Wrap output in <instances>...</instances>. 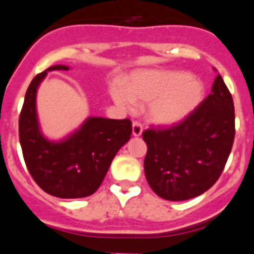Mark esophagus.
I'll list each match as a JSON object with an SVG mask.
<instances>
[{
    "instance_id": "34e87169",
    "label": "esophagus",
    "mask_w": 254,
    "mask_h": 254,
    "mask_svg": "<svg viewBox=\"0 0 254 254\" xmlns=\"http://www.w3.org/2000/svg\"><path fill=\"white\" fill-rule=\"evenodd\" d=\"M142 133V125L138 122H133L132 123V134H133L134 137H138Z\"/></svg>"
}]
</instances>
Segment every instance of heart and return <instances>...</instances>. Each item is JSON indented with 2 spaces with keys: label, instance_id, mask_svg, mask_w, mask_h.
I'll use <instances>...</instances> for the list:
<instances>
[{
  "label": "heart",
  "instance_id": "b5f03b06",
  "mask_svg": "<svg viewBox=\"0 0 254 254\" xmlns=\"http://www.w3.org/2000/svg\"><path fill=\"white\" fill-rule=\"evenodd\" d=\"M205 84L186 71L142 69L129 77L127 89L120 84L111 86V96L123 111L133 103L146 104L147 117L164 127L186 121L205 99Z\"/></svg>",
  "mask_w": 254,
  "mask_h": 254
}]
</instances>
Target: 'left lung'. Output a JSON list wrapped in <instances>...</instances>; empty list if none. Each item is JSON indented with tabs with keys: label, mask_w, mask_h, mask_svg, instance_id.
I'll return each instance as SVG.
<instances>
[{
	"label": "left lung",
	"mask_w": 254,
	"mask_h": 254,
	"mask_svg": "<svg viewBox=\"0 0 254 254\" xmlns=\"http://www.w3.org/2000/svg\"><path fill=\"white\" fill-rule=\"evenodd\" d=\"M234 121L232 94L217 75L210 95L187 120L143 132V169L151 190L168 201H186L210 190L232 151Z\"/></svg>",
	"instance_id": "8db88e82"
}]
</instances>
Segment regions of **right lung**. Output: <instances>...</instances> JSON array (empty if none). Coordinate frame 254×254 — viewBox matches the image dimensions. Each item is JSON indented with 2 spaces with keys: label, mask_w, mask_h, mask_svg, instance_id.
<instances>
[{
  "label": "right lung",
  "mask_w": 254,
  "mask_h": 254,
  "mask_svg": "<svg viewBox=\"0 0 254 254\" xmlns=\"http://www.w3.org/2000/svg\"><path fill=\"white\" fill-rule=\"evenodd\" d=\"M61 69L69 67H49L29 85L19 120L20 145L29 173L44 192L58 198H82L102 185L118 150L131 138L132 125L127 118L87 117L66 137H46L38 118L37 93L48 72Z\"/></svg>",
  "instance_id": "add662e5"
}]
</instances>
